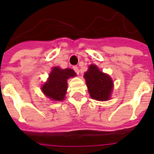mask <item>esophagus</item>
<instances>
[{
    "label": "esophagus",
    "instance_id": "1",
    "mask_svg": "<svg viewBox=\"0 0 154 154\" xmlns=\"http://www.w3.org/2000/svg\"><path fill=\"white\" fill-rule=\"evenodd\" d=\"M73 70H74L75 72L77 73V74L79 73V68L77 67V66H74V67H73Z\"/></svg>",
    "mask_w": 154,
    "mask_h": 154
}]
</instances>
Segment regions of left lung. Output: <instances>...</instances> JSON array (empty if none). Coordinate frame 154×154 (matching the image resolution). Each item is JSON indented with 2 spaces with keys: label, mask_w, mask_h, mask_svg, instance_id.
<instances>
[{
  "label": "left lung",
  "mask_w": 154,
  "mask_h": 154,
  "mask_svg": "<svg viewBox=\"0 0 154 154\" xmlns=\"http://www.w3.org/2000/svg\"><path fill=\"white\" fill-rule=\"evenodd\" d=\"M84 76L92 98L97 101H107L109 99L112 89V81L109 75L100 71L96 65H91Z\"/></svg>",
  "instance_id": "1"
}]
</instances>
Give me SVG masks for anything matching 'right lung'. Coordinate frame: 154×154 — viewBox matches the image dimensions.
Returning <instances> with one entry per match:
<instances>
[{"label":"right lung","instance_id":"obj_1","mask_svg":"<svg viewBox=\"0 0 154 154\" xmlns=\"http://www.w3.org/2000/svg\"><path fill=\"white\" fill-rule=\"evenodd\" d=\"M75 76L76 73L72 69L54 67L49 74L48 82L42 86V92L52 100L61 101L65 98L67 90V79Z\"/></svg>","mask_w":154,"mask_h":154}]
</instances>
